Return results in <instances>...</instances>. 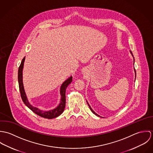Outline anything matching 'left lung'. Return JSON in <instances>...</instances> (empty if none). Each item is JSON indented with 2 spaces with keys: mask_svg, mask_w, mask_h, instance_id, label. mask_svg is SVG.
I'll list each match as a JSON object with an SVG mask.
<instances>
[{
  "mask_svg": "<svg viewBox=\"0 0 153 153\" xmlns=\"http://www.w3.org/2000/svg\"><path fill=\"white\" fill-rule=\"evenodd\" d=\"M130 53H131V55H132V56H133V55H132V52H131V51H130ZM133 58H134V57H133ZM134 71H135V78H136V72H135V69H134ZM87 104H88V106H89V109H91V111H92V113H93V114H95V115H97V116H98V117H101V116H100V115H98V114H97V113H95V112H94V111H93V109H92V108H91V106H90V105H89V104H88V102H87Z\"/></svg>",
  "mask_w": 153,
  "mask_h": 153,
  "instance_id": "1",
  "label": "left lung"
}]
</instances>
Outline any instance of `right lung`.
I'll use <instances>...</instances> for the list:
<instances>
[{
	"label": "right lung",
	"mask_w": 153,
	"mask_h": 153,
	"mask_svg": "<svg viewBox=\"0 0 153 153\" xmlns=\"http://www.w3.org/2000/svg\"><path fill=\"white\" fill-rule=\"evenodd\" d=\"M25 60V56L23 58L21 64L19 67L18 69V82L19 91L21 92V95L22 101L24 104L29 108L31 109L34 113L38 115L39 116L48 119H52L59 116L64 111L65 107L66 99L65 91L67 87L71 83L72 81V76H71L66 80H65L60 88V95H61V101L59 104L54 109L49 111H44L32 105L28 101L27 97L26 96V92L23 84V69L24 65V62Z\"/></svg>",
	"instance_id": "add662e5"
}]
</instances>
